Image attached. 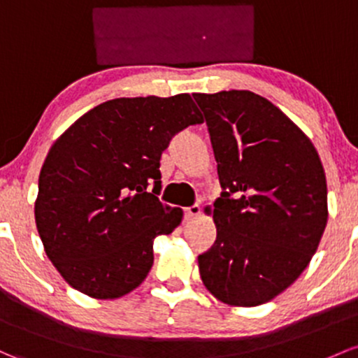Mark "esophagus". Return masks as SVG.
Returning <instances> with one entry per match:
<instances>
[{
    "label": "esophagus",
    "instance_id": "1",
    "mask_svg": "<svg viewBox=\"0 0 358 358\" xmlns=\"http://www.w3.org/2000/svg\"><path fill=\"white\" fill-rule=\"evenodd\" d=\"M199 214H201V206L199 204H194V206H190V208H185V220H194V217H197Z\"/></svg>",
    "mask_w": 358,
    "mask_h": 358
}]
</instances>
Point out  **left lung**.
<instances>
[{
	"label": "left lung",
	"mask_w": 358,
	"mask_h": 358,
	"mask_svg": "<svg viewBox=\"0 0 358 358\" xmlns=\"http://www.w3.org/2000/svg\"><path fill=\"white\" fill-rule=\"evenodd\" d=\"M217 163V235L199 255L204 285L221 302L255 307L307 268L328 223L319 154L271 101L250 90L194 94Z\"/></svg>",
	"instance_id": "1"
}]
</instances>
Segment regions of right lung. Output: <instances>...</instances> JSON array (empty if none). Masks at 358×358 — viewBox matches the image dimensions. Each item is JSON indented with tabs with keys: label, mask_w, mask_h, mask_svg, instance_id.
<instances>
[{
	"label": "right lung",
	"mask_w": 358,
	"mask_h": 358,
	"mask_svg": "<svg viewBox=\"0 0 358 358\" xmlns=\"http://www.w3.org/2000/svg\"><path fill=\"white\" fill-rule=\"evenodd\" d=\"M197 123L202 116L189 94L118 97L85 113L52 144L39 175L36 224L70 287L118 299L145 280L154 238L183 217L157 197L161 154Z\"/></svg>",
	"instance_id": "obj_1"
}]
</instances>
